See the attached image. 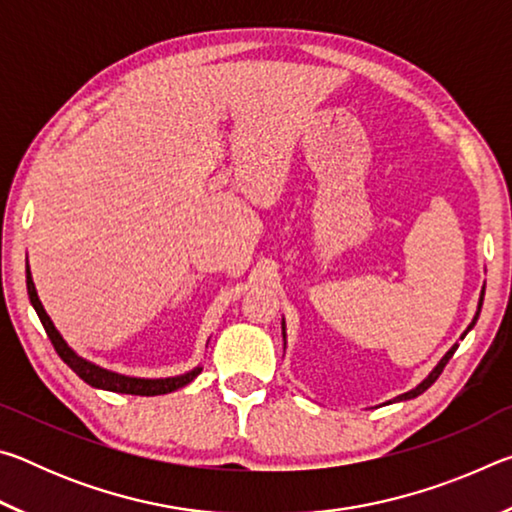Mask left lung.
Returning <instances> with one entry per match:
<instances>
[{
    "label": "left lung",
    "mask_w": 512,
    "mask_h": 512,
    "mask_svg": "<svg viewBox=\"0 0 512 512\" xmlns=\"http://www.w3.org/2000/svg\"><path fill=\"white\" fill-rule=\"evenodd\" d=\"M481 305H483V291H481V298H479V311H481ZM479 311H476V316H474V320H472V323H470V327H467V329H465V334H467V332H470V329L474 327V323H476V318H479ZM465 334L461 336V339H465ZM282 336H287V334H284V323H282ZM456 348H458V343H456V345H452V350H449V352L445 354V357H443V359H440V363H438V366H436V368H433V370L429 372V377H427V379H424V381H422V384H418V386H415V388H413V391H409V393H404V395H400V397H395V400H393V402H402V400H413V397H418V395H422L424 391H427V388H429V386L433 384V381H436V379L440 377V372H443V370H445V366H447V361L454 357V352H456Z\"/></svg>",
    "instance_id": "8db88e82"
}]
</instances>
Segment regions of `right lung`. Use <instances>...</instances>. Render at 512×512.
Segmentation results:
<instances>
[{
	"label": "right lung",
	"mask_w": 512,
	"mask_h": 512,
	"mask_svg": "<svg viewBox=\"0 0 512 512\" xmlns=\"http://www.w3.org/2000/svg\"><path fill=\"white\" fill-rule=\"evenodd\" d=\"M27 289H29V298H31V305L33 309L38 311L40 316V323L45 327V332L49 336L51 345H54L58 357L63 359L69 368H72L76 375H79L85 384H90L94 388H103V391H112V393H126V395H164V393H171V391H178V388L187 386L189 381H192L201 368H194L192 372H185V375H178V377H167V379H137V377H126V375H117V372H110V370H103L99 366H94V363L85 361L83 357H79L69 345L63 341V336L58 334V329L51 323V318L47 316L45 307H42V302L36 293V287H33V280H31V273L27 268Z\"/></svg>",
	"instance_id": "obj_1"
}]
</instances>
